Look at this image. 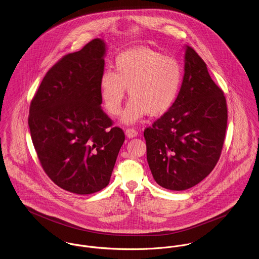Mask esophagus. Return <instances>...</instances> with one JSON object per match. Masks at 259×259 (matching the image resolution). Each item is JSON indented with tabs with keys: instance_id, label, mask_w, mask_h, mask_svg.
Listing matches in <instances>:
<instances>
[{
	"instance_id": "34e87169",
	"label": "esophagus",
	"mask_w": 259,
	"mask_h": 259,
	"mask_svg": "<svg viewBox=\"0 0 259 259\" xmlns=\"http://www.w3.org/2000/svg\"><path fill=\"white\" fill-rule=\"evenodd\" d=\"M125 136L127 138H135L138 136V132L135 127H130V128L125 130Z\"/></svg>"
}]
</instances>
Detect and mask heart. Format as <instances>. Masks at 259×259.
<instances>
[{"instance_id": "1", "label": "heart", "mask_w": 259, "mask_h": 259, "mask_svg": "<svg viewBox=\"0 0 259 259\" xmlns=\"http://www.w3.org/2000/svg\"><path fill=\"white\" fill-rule=\"evenodd\" d=\"M114 72L105 70L100 77V95L105 109L112 115L121 111L125 88L131 98L122 121L133 123L148 113H165L176 103L183 83L181 63L149 48H134L118 54Z\"/></svg>"}]
</instances>
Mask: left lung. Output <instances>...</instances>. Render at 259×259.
I'll list each match as a JSON object with an SVG mask.
<instances>
[{"label":"left lung","mask_w":259,"mask_h":259,"mask_svg":"<svg viewBox=\"0 0 259 259\" xmlns=\"http://www.w3.org/2000/svg\"><path fill=\"white\" fill-rule=\"evenodd\" d=\"M226 126L223 92L203 60L186 46L178 99L144 132L148 165L157 185L185 190L204 180L221 157Z\"/></svg>","instance_id":"obj_1"}]
</instances>
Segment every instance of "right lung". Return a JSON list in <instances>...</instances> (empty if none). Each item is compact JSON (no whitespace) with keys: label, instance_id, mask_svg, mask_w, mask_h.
<instances>
[{"label":"right lung","instance_id":"obj_1","mask_svg":"<svg viewBox=\"0 0 259 259\" xmlns=\"http://www.w3.org/2000/svg\"><path fill=\"white\" fill-rule=\"evenodd\" d=\"M106 45L101 38L58 61L30 105L29 127L39 163L58 186L90 194L109 185L124 142L101 108L99 80Z\"/></svg>","mask_w":259,"mask_h":259}]
</instances>
